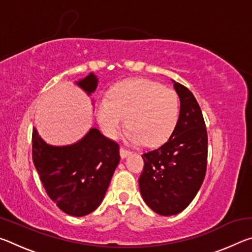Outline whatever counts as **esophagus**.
Instances as JSON below:
<instances>
[{
	"mask_svg": "<svg viewBox=\"0 0 252 252\" xmlns=\"http://www.w3.org/2000/svg\"><path fill=\"white\" fill-rule=\"evenodd\" d=\"M130 155H131V151L126 150V149H125V148H120V156H121L122 159H125V158H126L127 156H130Z\"/></svg>",
	"mask_w": 252,
	"mask_h": 252,
	"instance_id": "1",
	"label": "esophagus"
}]
</instances>
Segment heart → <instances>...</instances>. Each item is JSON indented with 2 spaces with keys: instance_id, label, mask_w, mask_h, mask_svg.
<instances>
[{
  "instance_id": "b5f03b06",
  "label": "heart",
  "mask_w": 252,
  "mask_h": 252,
  "mask_svg": "<svg viewBox=\"0 0 252 252\" xmlns=\"http://www.w3.org/2000/svg\"><path fill=\"white\" fill-rule=\"evenodd\" d=\"M95 117L103 133L111 139L126 123L129 142L158 146L177 126L179 100L176 93L147 79H130L111 89L108 97L96 102Z\"/></svg>"
}]
</instances>
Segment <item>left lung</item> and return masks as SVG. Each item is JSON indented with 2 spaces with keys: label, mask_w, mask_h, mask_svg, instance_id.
I'll return each instance as SVG.
<instances>
[{
  "label": "left lung",
  "mask_w": 252,
  "mask_h": 252,
  "mask_svg": "<svg viewBox=\"0 0 252 252\" xmlns=\"http://www.w3.org/2000/svg\"><path fill=\"white\" fill-rule=\"evenodd\" d=\"M180 99L177 126L168 141L143 153L139 178L144 202L161 216L178 215L189 206L207 170L208 135L201 109L189 89L173 81Z\"/></svg>",
  "instance_id": "1"
}]
</instances>
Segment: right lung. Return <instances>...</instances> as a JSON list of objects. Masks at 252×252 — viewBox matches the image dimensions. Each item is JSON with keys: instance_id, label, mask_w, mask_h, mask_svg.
I'll list each match as a JSON object with an SVG mask.
<instances>
[{"instance_id": "1", "label": "right lung", "mask_w": 252, "mask_h": 252, "mask_svg": "<svg viewBox=\"0 0 252 252\" xmlns=\"http://www.w3.org/2000/svg\"><path fill=\"white\" fill-rule=\"evenodd\" d=\"M99 79L94 73L75 84L91 95ZM33 163L42 185L63 212L87 216L100 206L120 161L119 144L91 127L82 139L69 146H51L33 127Z\"/></svg>"}]
</instances>
